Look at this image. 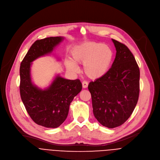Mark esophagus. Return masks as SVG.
I'll return each instance as SVG.
<instances>
[{
    "mask_svg": "<svg viewBox=\"0 0 160 160\" xmlns=\"http://www.w3.org/2000/svg\"><path fill=\"white\" fill-rule=\"evenodd\" d=\"M82 87H83V88H87L88 87V82H86V81H83V82H82Z\"/></svg>",
    "mask_w": 160,
    "mask_h": 160,
    "instance_id": "esophagus-1",
    "label": "esophagus"
}]
</instances>
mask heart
Returning <instances> with one entry per match:
<instances>
[{"label": "heart", "instance_id": "heart-1", "mask_svg": "<svg viewBox=\"0 0 160 160\" xmlns=\"http://www.w3.org/2000/svg\"><path fill=\"white\" fill-rule=\"evenodd\" d=\"M113 58L112 49L102 43L88 42L77 47L71 53L72 61H66L67 68L78 72L79 68L75 63L83 64L85 75L92 80L105 76L109 71Z\"/></svg>", "mask_w": 160, "mask_h": 160}]
</instances>
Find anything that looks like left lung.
Here are the masks:
<instances>
[{
  "instance_id": "1",
  "label": "left lung",
  "mask_w": 160,
  "mask_h": 160,
  "mask_svg": "<svg viewBox=\"0 0 160 160\" xmlns=\"http://www.w3.org/2000/svg\"><path fill=\"white\" fill-rule=\"evenodd\" d=\"M112 40L116 49L112 67L105 76L88 86L94 117L108 128L119 126L128 119L140 92V70L133 55L125 45Z\"/></svg>"
}]
</instances>
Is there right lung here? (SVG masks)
<instances>
[{
    "label": "right lung",
    "mask_w": 160,
    "mask_h": 160,
    "mask_svg": "<svg viewBox=\"0 0 160 160\" xmlns=\"http://www.w3.org/2000/svg\"><path fill=\"white\" fill-rule=\"evenodd\" d=\"M63 37H50L36 41L23 58L20 68V92L27 112L34 122L46 128L61 126L68 117L72 99L82 89L80 80H68L59 75L45 89L31 80L32 62L51 53L62 42Z\"/></svg>",
    "instance_id": "obj_1"
}]
</instances>
